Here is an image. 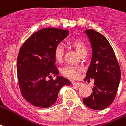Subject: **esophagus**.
I'll return each mask as SVG.
<instances>
[{"mask_svg":"<svg viewBox=\"0 0 126 126\" xmlns=\"http://www.w3.org/2000/svg\"><path fill=\"white\" fill-rule=\"evenodd\" d=\"M71 83H72L73 85H75V86L77 87H79L81 85H82L81 83H77V82L75 81H71Z\"/></svg>","mask_w":126,"mask_h":126,"instance_id":"1","label":"esophagus"}]
</instances>
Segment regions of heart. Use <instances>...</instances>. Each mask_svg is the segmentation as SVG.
<instances>
[{
  "label": "heart",
  "mask_w": 126,
  "mask_h": 126,
  "mask_svg": "<svg viewBox=\"0 0 126 126\" xmlns=\"http://www.w3.org/2000/svg\"><path fill=\"white\" fill-rule=\"evenodd\" d=\"M71 45L74 49L77 51L80 55H81L84 53H87V47L84 42L81 39H74L71 41ZM54 58L57 61L61 62L63 60V55H64V49L63 47L61 44L57 45L54 49L53 51ZM81 71V67H73V66H67L62 70V73L66 77L69 78H76L79 76V72Z\"/></svg>",
  "instance_id": "obj_1"
}]
</instances>
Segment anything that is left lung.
<instances>
[{
  "label": "left lung",
  "instance_id": "left-lung-1",
  "mask_svg": "<svg viewBox=\"0 0 126 126\" xmlns=\"http://www.w3.org/2000/svg\"><path fill=\"white\" fill-rule=\"evenodd\" d=\"M91 43L92 56L85 80L94 79L93 92L83 99L88 108L101 110L113 103L117 94L121 71L113 49L106 37L93 29L85 31Z\"/></svg>",
  "mask_w": 126,
  "mask_h": 126
}]
</instances>
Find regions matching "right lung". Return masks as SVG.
<instances>
[{"instance_id":"1","label":"right lung","mask_w":126,"mask_h":126,"mask_svg":"<svg viewBox=\"0 0 126 126\" xmlns=\"http://www.w3.org/2000/svg\"><path fill=\"white\" fill-rule=\"evenodd\" d=\"M68 30L44 28L34 32L20 47L17 58V76L22 95L39 108H49L57 99L59 92L69 80L59 76L54 49L65 39ZM57 75L55 80H48Z\"/></svg>"}]
</instances>
